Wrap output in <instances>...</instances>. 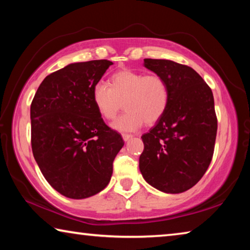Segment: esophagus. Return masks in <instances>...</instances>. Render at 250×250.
<instances>
[{
	"mask_svg": "<svg viewBox=\"0 0 250 250\" xmlns=\"http://www.w3.org/2000/svg\"><path fill=\"white\" fill-rule=\"evenodd\" d=\"M122 138H124V140H125V141H129V140L131 139V138H132V136H131V134L124 133V134H122Z\"/></svg>",
	"mask_w": 250,
	"mask_h": 250,
	"instance_id": "obj_1",
	"label": "esophagus"
}]
</instances>
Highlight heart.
I'll list each match as a JSON object with an SVG mask.
<instances>
[{"label": "heart", "mask_w": 250, "mask_h": 250, "mask_svg": "<svg viewBox=\"0 0 250 250\" xmlns=\"http://www.w3.org/2000/svg\"><path fill=\"white\" fill-rule=\"evenodd\" d=\"M92 104L104 120H112L122 108L125 113L111 126L118 131H134L146 122L153 125L164 116L169 104V88L164 78L124 69L113 73L109 85L98 82L91 92Z\"/></svg>", "instance_id": "b5f03b06"}]
</instances>
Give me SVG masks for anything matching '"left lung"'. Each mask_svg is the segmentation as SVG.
Instances as JSON below:
<instances>
[{
  "mask_svg": "<svg viewBox=\"0 0 250 250\" xmlns=\"http://www.w3.org/2000/svg\"><path fill=\"white\" fill-rule=\"evenodd\" d=\"M144 65L167 82L169 104L141 137V175L162 192H184L203 178L212 159L217 117L211 89L190 66L157 59H145Z\"/></svg>",
  "mask_w": 250,
  "mask_h": 250,
  "instance_id": "left-lung-1",
  "label": "left lung"
}]
</instances>
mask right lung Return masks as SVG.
<instances>
[{
  "label": "right lung",
  "mask_w": 250,
  "mask_h": 250,
  "mask_svg": "<svg viewBox=\"0 0 250 250\" xmlns=\"http://www.w3.org/2000/svg\"><path fill=\"white\" fill-rule=\"evenodd\" d=\"M108 60L70 63L42 81L31 104V145L42 175L61 195L84 199L104 190L125 142L104 124L91 92Z\"/></svg>",
  "instance_id": "right-lung-1"
}]
</instances>
